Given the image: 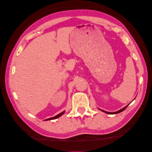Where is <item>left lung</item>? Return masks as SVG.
I'll return each mask as SVG.
<instances>
[{"instance_id":"obj_1","label":"left lung","mask_w":152,"mask_h":152,"mask_svg":"<svg viewBox=\"0 0 152 152\" xmlns=\"http://www.w3.org/2000/svg\"><path fill=\"white\" fill-rule=\"evenodd\" d=\"M127 107V105L126 106V107H124L123 109H121V110H119V111H115V112H107V111H103V110H102V111H103V112H105V113H107V114H116V113H119L121 112V111H124L125 110H126V107Z\"/></svg>"}]
</instances>
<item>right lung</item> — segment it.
Instances as JSON below:
<instances>
[{
  "instance_id": "obj_1",
  "label": "right lung",
  "mask_w": 152,
  "mask_h": 152,
  "mask_svg": "<svg viewBox=\"0 0 152 152\" xmlns=\"http://www.w3.org/2000/svg\"><path fill=\"white\" fill-rule=\"evenodd\" d=\"M64 113H65V111H63V112L60 113L59 114H58L57 115H56V116H55V117H53V118H49V119H45V120H51V119H57V118H59L60 116L62 115Z\"/></svg>"
}]
</instances>
